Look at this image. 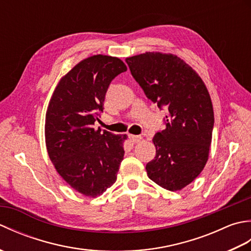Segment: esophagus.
Returning a JSON list of instances; mask_svg holds the SVG:
<instances>
[{"instance_id": "1", "label": "esophagus", "mask_w": 251, "mask_h": 251, "mask_svg": "<svg viewBox=\"0 0 251 251\" xmlns=\"http://www.w3.org/2000/svg\"><path fill=\"white\" fill-rule=\"evenodd\" d=\"M128 137H129V139L132 141V142H139L141 139H142V137L141 136H137V135H128Z\"/></svg>"}]
</instances>
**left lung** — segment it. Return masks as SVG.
<instances>
[{
	"instance_id": "left-lung-1",
	"label": "left lung",
	"mask_w": 251,
	"mask_h": 251,
	"mask_svg": "<svg viewBox=\"0 0 251 251\" xmlns=\"http://www.w3.org/2000/svg\"><path fill=\"white\" fill-rule=\"evenodd\" d=\"M147 97L165 108L166 128L153 137L156 155L146 166L162 188L180 191L204 169L214 129V109L201 76L179 57L146 52L126 58Z\"/></svg>"
}]
</instances>
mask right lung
<instances>
[{
    "label": "right lung",
    "instance_id": "right-lung-1",
    "mask_svg": "<svg viewBox=\"0 0 251 251\" xmlns=\"http://www.w3.org/2000/svg\"><path fill=\"white\" fill-rule=\"evenodd\" d=\"M126 70L116 57L86 58L60 79L46 111L50 161L61 178L85 196H99L110 188L124 157L127 136L96 130L94 125L112 79Z\"/></svg>",
    "mask_w": 251,
    "mask_h": 251
}]
</instances>
